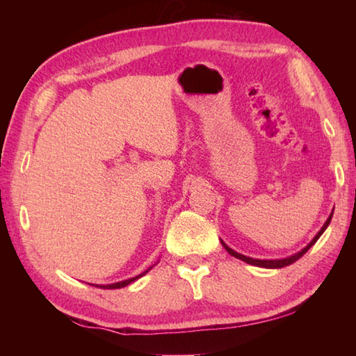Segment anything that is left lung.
<instances>
[{
  "label": "left lung",
  "mask_w": 356,
  "mask_h": 356,
  "mask_svg": "<svg viewBox=\"0 0 356 356\" xmlns=\"http://www.w3.org/2000/svg\"><path fill=\"white\" fill-rule=\"evenodd\" d=\"M333 212H334V209L331 210V213H330V216L327 218V221L323 222V226L321 227V231H318L317 234H316V237L311 240V242L305 246L303 250H300L298 252H295V254H292V256H289V257H284V259H252V257H248V256H243V254H240V252H237V251H234L232 248H229V246L222 242L221 240V245H222V248H225L229 254L231 256H234V257H237V259H240V261H243V262H246V264H250V265H256V267H261V268H282V267H287V265H291V264H293L295 261H298V259L305 254L306 251H308L312 245H314L318 238H321V236L322 234L325 232V229L328 227V225H330V221H331V218H333Z\"/></svg>",
  "instance_id": "8db88e82"
}]
</instances>
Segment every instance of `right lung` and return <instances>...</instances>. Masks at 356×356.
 Instances as JSON below:
<instances>
[{
    "label": "right lung",
    "instance_id": "obj_1",
    "mask_svg": "<svg viewBox=\"0 0 356 356\" xmlns=\"http://www.w3.org/2000/svg\"><path fill=\"white\" fill-rule=\"evenodd\" d=\"M155 265V264H154ZM152 265V267H154ZM152 267H149L146 272H143L141 275H138V276H134V278H129V280H124V281H119V282H113V284H95V287H100V289H120V287H125V286H129V284H131V282L134 281H136V280H140L141 276H144L146 275L150 268Z\"/></svg>",
    "mask_w": 356,
    "mask_h": 356
}]
</instances>
